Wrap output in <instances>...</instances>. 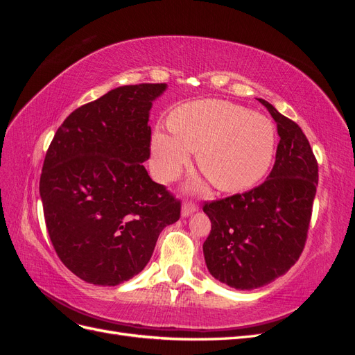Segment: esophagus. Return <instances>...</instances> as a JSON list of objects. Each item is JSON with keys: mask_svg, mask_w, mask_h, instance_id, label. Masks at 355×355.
Listing matches in <instances>:
<instances>
[{"mask_svg": "<svg viewBox=\"0 0 355 355\" xmlns=\"http://www.w3.org/2000/svg\"><path fill=\"white\" fill-rule=\"evenodd\" d=\"M197 204L192 202V201H185L184 206H182V216L187 218L189 214H192L194 211H197Z\"/></svg>", "mask_w": 355, "mask_h": 355, "instance_id": "34e87169", "label": "esophagus"}]
</instances>
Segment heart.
Returning <instances> with one entry per match:
<instances>
[{
    "mask_svg": "<svg viewBox=\"0 0 355 355\" xmlns=\"http://www.w3.org/2000/svg\"><path fill=\"white\" fill-rule=\"evenodd\" d=\"M198 151V167L222 191H243L259 182L275 151V130L263 115L222 101L180 106L171 128L158 127L153 137L155 176L173 180Z\"/></svg>",
    "mask_w": 355,
    "mask_h": 355,
    "instance_id": "b5f03b06",
    "label": "heart"
}]
</instances>
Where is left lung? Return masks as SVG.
Here are the masks:
<instances>
[{
    "label": "left lung",
    "instance_id": "1",
    "mask_svg": "<svg viewBox=\"0 0 355 355\" xmlns=\"http://www.w3.org/2000/svg\"><path fill=\"white\" fill-rule=\"evenodd\" d=\"M259 102L280 136L270 176L243 194L202 206L211 222L202 244L209 271L239 290L262 287L296 263L306 243L318 185V163L302 128L271 103Z\"/></svg>",
    "mask_w": 355,
    "mask_h": 355
}]
</instances>
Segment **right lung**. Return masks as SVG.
Masks as SVG:
<instances>
[{"instance_id": "right-lung-1", "label": "right lung", "mask_w": 355, "mask_h": 355, "mask_svg": "<svg viewBox=\"0 0 355 355\" xmlns=\"http://www.w3.org/2000/svg\"><path fill=\"white\" fill-rule=\"evenodd\" d=\"M161 84L123 85L68 115L40 178L46 227L62 263L81 280L116 286L149 262L180 200L149 178V110Z\"/></svg>"}]
</instances>
